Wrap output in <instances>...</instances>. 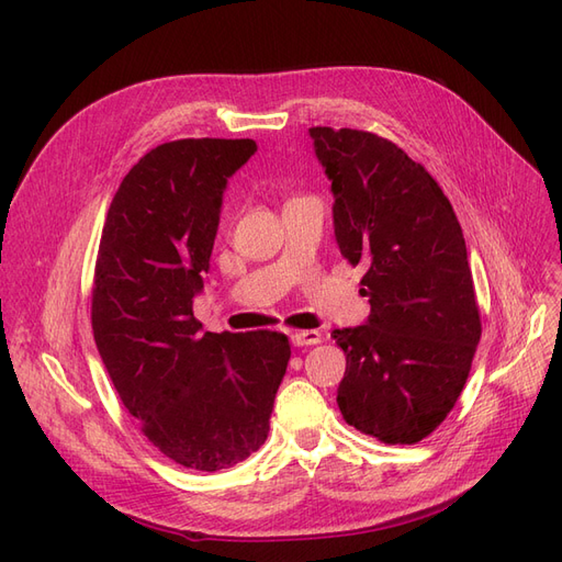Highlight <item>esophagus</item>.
Listing matches in <instances>:
<instances>
[{
    "label": "esophagus",
    "instance_id": "obj_1",
    "mask_svg": "<svg viewBox=\"0 0 562 562\" xmlns=\"http://www.w3.org/2000/svg\"><path fill=\"white\" fill-rule=\"evenodd\" d=\"M291 339L295 347H314V345H321L323 335L318 330H295L291 333Z\"/></svg>",
    "mask_w": 562,
    "mask_h": 562
}]
</instances>
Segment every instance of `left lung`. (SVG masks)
I'll return each instance as SVG.
<instances>
[{"instance_id": "obj_1", "label": "left lung", "mask_w": 562, "mask_h": 562, "mask_svg": "<svg viewBox=\"0 0 562 562\" xmlns=\"http://www.w3.org/2000/svg\"><path fill=\"white\" fill-rule=\"evenodd\" d=\"M310 135L333 182L339 252L368 267V321L333 330L347 353L339 413L382 443H419L454 407L481 339L462 227L427 168L398 145L356 128Z\"/></svg>"}]
</instances>
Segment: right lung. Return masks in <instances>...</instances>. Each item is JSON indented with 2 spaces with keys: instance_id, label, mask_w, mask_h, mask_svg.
Segmentation results:
<instances>
[{
  "instance_id": "obj_1",
  "label": "right lung",
  "mask_w": 562,
  "mask_h": 562,
  "mask_svg": "<svg viewBox=\"0 0 562 562\" xmlns=\"http://www.w3.org/2000/svg\"><path fill=\"white\" fill-rule=\"evenodd\" d=\"M255 151L250 138L149 149L119 184L100 236V359L149 443L196 471L229 469L265 443L291 359L283 333H203L192 312L227 180Z\"/></svg>"
}]
</instances>
